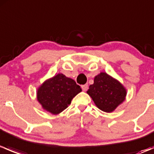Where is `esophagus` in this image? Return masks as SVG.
Returning <instances> with one entry per match:
<instances>
[{
    "instance_id": "obj_1",
    "label": "esophagus",
    "mask_w": 154,
    "mask_h": 154,
    "mask_svg": "<svg viewBox=\"0 0 154 154\" xmlns=\"http://www.w3.org/2000/svg\"><path fill=\"white\" fill-rule=\"evenodd\" d=\"M81 88L82 89H83V91H86L87 89H88V85H83V86H81Z\"/></svg>"
}]
</instances>
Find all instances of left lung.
<instances>
[{
	"mask_svg": "<svg viewBox=\"0 0 154 154\" xmlns=\"http://www.w3.org/2000/svg\"><path fill=\"white\" fill-rule=\"evenodd\" d=\"M87 94L94 104L105 112H112L126 99L127 89L120 81L105 72H100L94 78Z\"/></svg>",
	"mask_w": 154,
	"mask_h": 154,
	"instance_id": "8db88e82",
	"label": "left lung"
}]
</instances>
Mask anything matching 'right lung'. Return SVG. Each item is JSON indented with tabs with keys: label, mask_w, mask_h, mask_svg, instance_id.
Segmentation results:
<instances>
[{
	"label": "right lung",
	"mask_w": 154,
	"mask_h": 154,
	"mask_svg": "<svg viewBox=\"0 0 154 154\" xmlns=\"http://www.w3.org/2000/svg\"><path fill=\"white\" fill-rule=\"evenodd\" d=\"M81 91L80 86L73 79L59 73L38 87L36 99L43 109L58 115L67 108L72 99Z\"/></svg>",
	"instance_id": "right-lung-1"
}]
</instances>
